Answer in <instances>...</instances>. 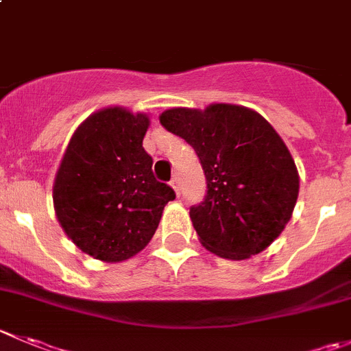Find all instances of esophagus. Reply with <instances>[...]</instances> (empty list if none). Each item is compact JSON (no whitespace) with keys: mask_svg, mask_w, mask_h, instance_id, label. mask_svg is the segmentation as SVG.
Here are the masks:
<instances>
[{"mask_svg":"<svg viewBox=\"0 0 351 351\" xmlns=\"http://www.w3.org/2000/svg\"><path fill=\"white\" fill-rule=\"evenodd\" d=\"M171 186L173 189H175V192H176V195H180V180H178V176H173L171 178Z\"/></svg>","mask_w":351,"mask_h":351,"instance_id":"34e87169","label":"esophagus"}]
</instances>
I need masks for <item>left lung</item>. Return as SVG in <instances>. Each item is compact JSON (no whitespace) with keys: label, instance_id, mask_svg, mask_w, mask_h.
Masks as SVG:
<instances>
[{"label":"left lung","instance_id":"8db88e82","mask_svg":"<svg viewBox=\"0 0 351 351\" xmlns=\"http://www.w3.org/2000/svg\"><path fill=\"white\" fill-rule=\"evenodd\" d=\"M159 120L192 145L206 175V195L190 207L200 243L234 261L269 247L298 197L295 162L269 121L233 104L175 108Z\"/></svg>","mask_w":351,"mask_h":351}]
</instances>
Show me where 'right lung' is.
<instances>
[{
    "mask_svg": "<svg viewBox=\"0 0 351 351\" xmlns=\"http://www.w3.org/2000/svg\"><path fill=\"white\" fill-rule=\"evenodd\" d=\"M149 118L121 108L89 117L71 137L54 180V209L64 233L85 254L120 262L156 233L176 197L158 182L142 147Z\"/></svg>",
    "mask_w": 351,
    "mask_h": 351,
    "instance_id": "obj_1",
    "label": "right lung"
}]
</instances>
